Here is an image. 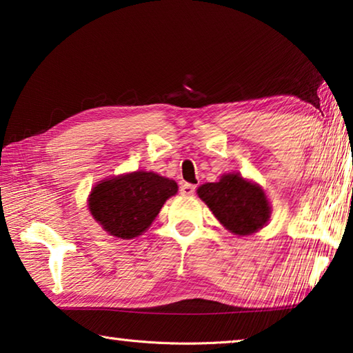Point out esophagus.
<instances>
[{
    "instance_id": "obj_1",
    "label": "esophagus",
    "mask_w": 353,
    "mask_h": 353,
    "mask_svg": "<svg viewBox=\"0 0 353 353\" xmlns=\"http://www.w3.org/2000/svg\"><path fill=\"white\" fill-rule=\"evenodd\" d=\"M194 192H196V187L192 185V183H182L181 185V193L183 196H192Z\"/></svg>"
}]
</instances>
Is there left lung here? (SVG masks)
I'll list each match as a JSON object with an SVG mask.
<instances>
[{"mask_svg": "<svg viewBox=\"0 0 353 353\" xmlns=\"http://www.w3.org/2000/svg\"><path fill=\"white\" fill-rule=\"evenodd\" d=\"M198 194L221 225L239 236L256 232L270 216L265 193L239 174H225L218 182L204 183Z\"/></svg>", "mask_w": 353, "mask_h": 353, "instance_id": "1", "label": "left lung"}]
</instances>
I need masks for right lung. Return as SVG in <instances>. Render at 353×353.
Segmentation results:
<instances>
[{"label": "right lung", "mask_w": 353, "mask_h": 353, "mask_svg": "<svg viewBox=\"0 0 353 353\" xmlns=\"http://www.w3.org/2000/svg\"><path fill=\"white\" fill-rule=\"evenodd\" d=\"M177 183L155 172L137 171L100 182L89 198V210L106 232L133 239L146 231Z\"/></svg>", "instance_id": "right-lung-1"}]
</instances>
